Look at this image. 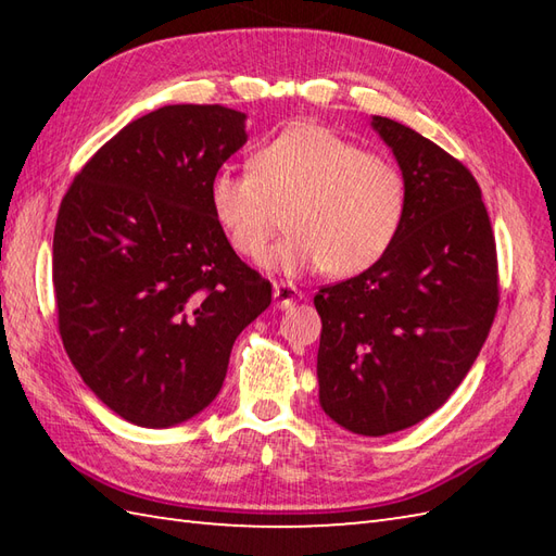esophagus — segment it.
Instances as JSON below:
<instances>
[{"label":"esophagus","mask_w":556,"mask_h":556,"mask_svg":"<svg viewBox=\"0 0 556 556\" xmlns=\"http://www.w3.org/2000/svg\"><path fill=\"white\" fill-rule=\"evenodd\" d=\"M271 293H275V305L279 311H287L301 301V291L293 285H275Z\"/></svg>","instance_id":"obj_1"}]
</instances>
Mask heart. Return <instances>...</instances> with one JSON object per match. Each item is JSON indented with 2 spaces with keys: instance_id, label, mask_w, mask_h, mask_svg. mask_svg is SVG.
Here are the masks:
<instances>
[{
  "instance_id": "1",
  "label": "heart",
  "mask_w": 556,
  "mask_h": 556,
  "mask_svg": "<svg viewBox=\"0 0 556 556\" xmlns=\"http://www.w3.org/2000/svg\"><path fill=\"white\" fill-rule=\"evenodd\" d=\"M243 174L217 169L207 186L212 219L236 253L257 260L285 210L265 265L285 275L325 269L356 277L394 245L406 215V181L394 162L363 152L327 126H289L257 148Z\"/></svg>"
}]
</instances>
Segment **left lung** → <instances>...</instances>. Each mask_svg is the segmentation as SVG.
<instances>
[{
  "label": "left lung",
  "instance_id": "1",
  "mask_svg": "<svg viewBox=\"0 0 556 556\" xmlns=\"http://www.w3.org/2000/svg\"><path fill=\"white\" fill-rule=\"evenodd\" d=\"M370 126L406 181V215L380 263L317 291L320 406L382 437L425 420L468 375L497 313V248L480 186L432 140L387 116Z\"/></svg>",
  "mask_w": 556,
  "mask_h": 556
}]
</instances>
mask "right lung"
Wrapping results in <instances>:
<instances>
[{
  "instance_id": "add662e5",
  "label": "right lung",
  "mask_w": 556,
  "mask_h": 556,
  "mask_svg": "<svg viewBox=\"0 0 556 556\" xmlns=\"http://www.w3.org/2000/svg\"><path fill=\"white\" fill-rule=\"evenodd\" d=\"M245 140L243 112L167 104L104 143L59 207V334L92 394L140 428L203 413L236 337L271 301L207 203L212 174Z\"/></svg>"
}]
</instances>
